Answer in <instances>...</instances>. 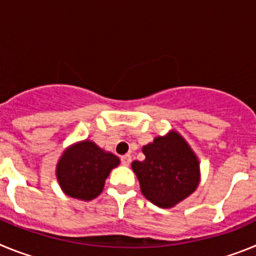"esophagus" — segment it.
<instances>
[{
	"label": "esophagus",
	"mask_w": 256,
	"mask_h": 256,
	"mask_svg": "<svg viewBox=\"0 0 256 256\" xmlns=\"http://www.w3.org/2000/svg\"><path fill=\"white\" fill-rule=\"evenodd\" d=\"M120 162H122V164L126 165V166H128V165L130 164V162H132V156H130V154H126V155H123L120 158Z\"/></svg>",
	"instance_id": "34e87169"
}]
</instances>
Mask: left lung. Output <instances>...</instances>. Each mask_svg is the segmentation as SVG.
I'll return each instance as SVG.
<instances>
[{
	"label": "left lung",
	"mask_w": 256,
	"mask_h": 256,
	"mask_svg": "<svg viewBox=\"0 0 256 256\" xmlns=\"http://www.w3.org/2000/svg\"><path fill=\"white\" fill-rule=\"evenodd\" d=\"M144 162H132L144 198L160 208H172L195 191L200 168L194 151L177 132L156 137L144 146Z\"/></svg>",
	"instance_id": "1"
}]
</instances>
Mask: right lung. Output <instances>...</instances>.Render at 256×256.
<instances>
[{
    "mask_svg": "<svg viewBox=\"0 0 256 256\" xmlns=\"http://www.w3.org/2000/svg\"><path fill=\"white\" fill-rule=\"evenodd\" d=\"M118 164L116 156L105 152L94 142L83 141L62 154L56 176L68 196L92 200L100 195L108 173Z\"/></svg>",
    "mask_w": 256,
    "mask_h": 256,
    "instance_id": "add662e5",
    "label": "right lung"
}]
</instances>
